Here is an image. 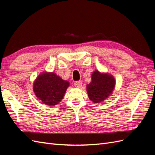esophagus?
<instances>
[{
  "label": "esophagus",
  "mask_w": 155,
  "mask_h": 155,
  "mask_svg": "<svg viewBox=\"0 0 155 155\" xmlns=\"http://www.w3.org/2000/svg\"><path fill=\"white\" fill-rule=\"evenodd\" d=\"M74 86H75V87H76V88H80V87H81V86H82V82H81V81H76V83H74Z\"/></svg>",
  "instance_id": "1"
}]
</instances>
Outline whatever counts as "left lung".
<instances>
[{
  "instance_id": "left-lung-1",
  "label": "left lung",
  "mask_w": 155,
  "mask_h": 155,
  "mask_svg": "<svg viewBox=\"0 0 155 155\" xmlns=\"http://www.w3.org/2000/svg\"><path fill=\"white\" fill-rule=\"evenodd\" d=\"M91 79V82L87 85V91L92 101L100 103L111 95L116 83L112 75L95 70L92 74Z\"/></svg>"
}]
</instances>
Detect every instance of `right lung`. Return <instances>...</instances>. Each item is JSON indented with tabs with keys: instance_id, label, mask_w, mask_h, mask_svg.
I'll use <instances>...</instances> for the list:
<instances>
[{
	"instance_id": "right-lung-1",
	"label": "right lung",
	"mask_w": 155,
	"mask_h": 155,
	"mask_svg": "<svg viewBox=\"0 0 155 155\" xmlns=\"http://www.w3.org/2000/svg\"><path fill=\"white\" fill-rule=\"evenodd\" d=\"M70 83L54 72H43L34 83L36 97L44 104L54 106L61 101Z\"/></svg>"
}]
</instances>
